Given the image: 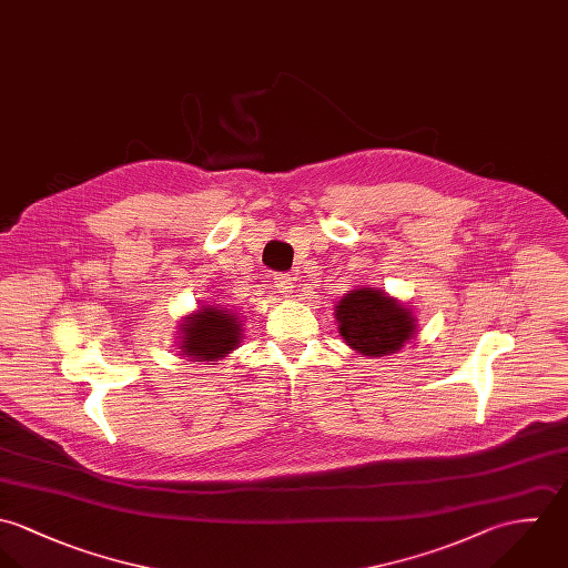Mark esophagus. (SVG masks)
<instances>
[{
  "instance_id": "obj_1",
  "label": "esophagus",
  "mask_w": 568,
  "mask_h": 568,
  "mask_svg": "<svg viewBox=\"0 0 568 568\" xmlns=\"http://www.w3.org/2000/svg\"><path fill=\"white\" fill-rule=\"evenodd\" d=\"M274 287H276L281 294H290L292 287H294L292 274H276V276H274Z\"/></svg>"
}]
</instances>
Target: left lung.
<instances>
[{"label": "left lung", "instance_id": "obj_1", "mask_svg": "<svg viewBox=\"0 0 568 568\" xmlns=\"http://www.w3.org/2000/svg\"><path fill=\"white\" fill-rule=\"evenodd\" d=\"M336 318L346 344L371 357L395 353L415 332L410 310L373 287L346 294L336 310Z\"/></svg>", "mask_w": 568, "mask_h": 568}]
</instances>
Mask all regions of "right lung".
<instances>
[{
    "label": "right lung",
    "instance_id": "right-lung-1",
    "mask_svg": "<svg viewBox=\"0 0 568 568\" xmlns=\"http://www.w3.org/2000/svg\"><path fill=\"white\" fill-rule=\"evenodd\" d=\"M182 353L191 355L195 362H215L226 357L236 344L241 329L236 318L224 314L220 307H204L182 325Z\"/></svg>",
    "mask_w": 568,
    "mask_h": 568
}]
</instances>
